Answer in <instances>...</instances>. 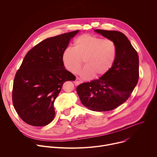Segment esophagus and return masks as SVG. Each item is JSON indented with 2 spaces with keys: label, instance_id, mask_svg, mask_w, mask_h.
I'll return each mask as SVG.
<instances>
[{
  "label": "esophagus",
  "instance_id": "obj_1",
  "mask_svg": "<svg viewBox=\"0 0 157 157\" xmlns=\"http://www.w3.org/2000/svg\"><path fill=\"white\" fill-rule=\"evenodd\" d=\"M82 83V81L79 78H76V79H75V82H74V83H75V85H79L80 83Z\"/></svg>",
  "mask_w": 157,
  "mask_h": 157
}]
</instances>
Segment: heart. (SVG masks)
Here are the masks:
<instances>
[{
	"label": "heart",
	"instance_id": "heart-1",
	"mask_svg": "<svg viewBox=\"0 0 157 157\" xmlns=\"http://www.w3.org/2000/svg\"><path fill=\"white\" fill-rule=\"evenodd\" d=\"M117 56V46L111 39H103L95 35L84 34L74 41V48H67L62 54V62L66 69L72 74L78 72L83 79L95 75H105L112 68Z\"/></svg>",
	"mask_w": 157,
	"mask_h": 157
}]
</instances>
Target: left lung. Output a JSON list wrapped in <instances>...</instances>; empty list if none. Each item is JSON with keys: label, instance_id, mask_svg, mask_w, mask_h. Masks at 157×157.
<instances>
[{"label": "left lung", "instance_id": "left-lung-1", "mask_svg": "<svg viewBox=\"0 0 157 157\" xmlns=\"http://www.w3.org/2000/svg\"><path fill=\"white\" fill-rule=\"evenodd\" d=\"M117 46V56L111 70L99 79L83 83L77 87L81 103L94 111L113 110L131 95L139 77V56L126 36L120 31L95 30Z\"/></svg>", "mask_w": 157, "mask_h": 157}]
</instances>
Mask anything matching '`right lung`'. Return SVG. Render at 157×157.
<instances>
[{
	"label": "right lung",
	"mask_w": 157,
	"mask_h": 157,
	"mask_svg": "<svg viewBox=\"0 0 157 157\" xmlns=\"http://www.w3.org/2000/svg\"><path fill=\"white\" fill-rule=\"evenodd\" d=\"M78 31L47 38L24 57L14 78L12 102L26 124L44 126L54 119V102L62 85L75 80V76L66 70L62 57Z\"/></svg>",
	"instance_id": "add662e5"
}]
</instances>
